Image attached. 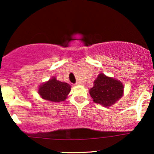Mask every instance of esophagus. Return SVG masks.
Masks as SVG:
<instances>
[{"instance_id": "34e87169", "label": "esophagus", "mask_w": 154, "mask_h": 154, "mask_svg": "<svg viewBox=\"0 0 154 154\" xmlns=\"http://www.w3.org/2000/svg\"><path fill=\"white\" fill-rule=\"evenodd\" d=\"M76 85H82V82H77V83H76Z\"/></svg>"}]
</instances>
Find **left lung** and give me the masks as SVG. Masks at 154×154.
I'll return each mask as SVG.
<instances>
[{
  "instance_id": "left-lung-1",
  "label": "left lung",
  "mask_w": 154,
  "mask_h": 154,
  "mask_svg": "<svg viewBox=\"0 0 154 154\" xmlns=\"http://www.w3.org/2000/svg\"><path fill=\"white\" fill-rule=\"evenodd\" d=\"M124 88L121 81L100 73L93 82V87L89 93L95 103L109 107L123 96Z\"/></svg>"
}]
</instances>
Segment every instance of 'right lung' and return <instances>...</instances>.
I'll list each match as a JSON object with an SVG mask.
<instances>
[{
    "instance_id": "right-lung-1",
    "label": "right lung",
    "mask_w": 154,
    "mask_h": 154,
    "mask_svg": "<svg viewBox=\"0 0 154 154\" xmlns=\"http://www.w3.org/2000/svg\"><path fill=\"white\" fill-rule=\"evenodd\" d=\"M71 91L68 83L58 80L56 77H51L38 88V94L43 99L50 102H61L66 99Z\"/></svg>"
}]
</instances>
